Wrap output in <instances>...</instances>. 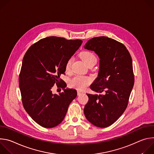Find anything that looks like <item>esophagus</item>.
<instances>
[{"mask_svg":"<svg viewBox=\"0 0 154 154\" xmlns=\"http://www.w3.org/2000/svg\"><path fill=\"white\" fill-rule=\"evenodd\" d=\"M83 93L81 92L80 91H77V95H80L81 94H82Z\"/></svg>","mask_w":154,"mask_h":154,"instance_id":"1","label":"esophagus"}]
</instances>
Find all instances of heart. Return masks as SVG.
I'll return each instance as SVG.
<instances>
[{"mask_svg":"<svg viewBox=\"0 0 154 154\" xmlns=\"http://www.w3.org/2000/svg\"><path fill=\"white\" fill-rule=\"evenodd\" d=\"M82 58L88 66L93 63H96L97 58L96 55L90 51H85L81 54ZM73 62V57H69L65 63V71L69 73L71 71V66ZM91 82V79L89 77L77 75L72 78L69 82V86L72 88L78 90H83L87 85Z\"/></svg>","mask_w":154,"mask_h":154,"instance_id":"b5f03b06","label":"heart"}]
</instances>
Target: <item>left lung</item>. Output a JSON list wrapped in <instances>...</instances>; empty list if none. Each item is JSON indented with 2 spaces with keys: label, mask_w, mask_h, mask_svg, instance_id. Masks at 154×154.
<instances>
[{
  "label": "left lung",
  "mask_w": 154,
  "mask_h": 154,
  "mask_svg": "<svg viewBox=\"0 0 154 154\" xmlns=\"http://www.w3.org/2000/svg\"><path fill=\"white\" fill-rule=\"evenodd\" d=\"M84 48L94 51L100 58L98 77L90 88L104 93L87 94L89 100L84 114L94 125L106 127L119 118L128 105L135 80L132 60L122 43L106 36L90 39Z\"/></svg>",
  "instance_id": "left-lung-1"
}]
</instances>
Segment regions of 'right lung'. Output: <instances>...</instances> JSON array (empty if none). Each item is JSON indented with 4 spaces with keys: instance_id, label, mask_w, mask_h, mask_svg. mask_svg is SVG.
<instances>
[{
    "instance_id": "1",
    "label": "right lung",
    "mask_w": 154,
    "mask_h": 154,
    "mask_svg": "<svg viewBox=\"0 0 154 154\" xmlns=\"http://www.w3.org/2000/svg\"><path fill=\"white\" fill-rule=\"evenodd\" d=\"M82 43L81 39L49 36L33 44L24 55L19 77L22 102L32 119L43 127L60 124L77 96L75 90L64 88L60 75L65 74L66 62ZM55 83L64 90L59 95L51 92Z\"/></svg>"
}]
</instances>
